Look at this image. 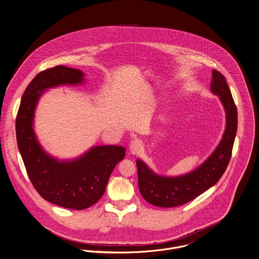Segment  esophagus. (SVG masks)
Returning a JSON list of instances; mask_svg holds the SVG:
<instances>
[{
  "label": "esophagus",
  "instance_id": "34e87169",
  "mask_svg": "<svg viewBox=\"0 0 259 259\" xmlns=\"http://www.w3.org/2000/svg\"><path fill=\"white\" fill-rule=\"evenodd\" d=\"M128 150L131 152V154H139L141 152V142L138 140H135V141H132L130 143V146H128Z\"/></svg>",
  "mask_w": 259,
  "mask_h": 259
}]
</instances>
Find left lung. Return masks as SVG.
I'll return each instance as SVG.
<instances>
[{"mask_svg": "<svg viewBox=\"0 0 259 259\" xmlns=\"http://www.w3.org/2000/svg\"><path fill=\"white\" fill-rule=\"evenodd\" d=\"M211 91L219 96L226 112L223 139L202 164L180 176L158 175L142 160L137 159L139 188L143 199L149 204L161 208L184 205L212 187L225 173L235 142L237 111L226 78L219 71H212Z\"/></svg>", "mask_w": 259, "mask_h": 259, "instance_id": "1", "label": "left lung"}]
</instances>
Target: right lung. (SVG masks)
Here are the masks:
<instances>
[{
	"mask_svg": "<svg viewBox=\"0 0 259 259\" xmlns=\"http://www.w3.org/2000/svg\"><path fill=\"white\" fill-rule=\"evenodd\" d=\"M81 70L58 65L38 73L26 87L16 119L17 142L27 175L48 202L84 210L104 195L111 173L125 156V148L98 145L71 160H58L46 152L33 130L34 112L40 96L49 88L85 82Z\"/></svg>",
	"mask_w": 259,
	"mask_h": 259,
	"instance_id": "add662e5",
	"label": "right lung"
}]
</instances>
